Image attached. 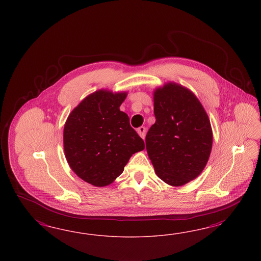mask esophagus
I'll use <instances>...</instances> for the list:
<instances>
[{"label": "esophagus", "mask_w": 261, "mask_h": 261, "mask_svg": "<svg viewBox=\"0 0 261 261\" xmlns=\"http://www.w3.org/2000/svg\"><path fill=\"white\" fill-rule=\"evenodd\" d=\"M137 131H138V134L141 136V138L144 139V137H145V128L143 126L140 127V128H138Z\"/></svg>", "instance_id": "esophagus-1"}]
</instances>
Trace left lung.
<instances>
[{"label": "left lung", "instance_id": "1", "mask_svg": "<svg viewBox=\"0 0 261 261\" xmlns=\"http://www.w3.org/2000/svg\"><path fill=\"white\" fill-rule=\"evenodd\" d=\"M156 122L145 137L155 172L164 182L180 187L203 171L213 146L208 117L190 90L167 83L154 93Z\"/></svg>", "mask_w": 261, "mask_h": 261}]
</instances>
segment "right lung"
<instances>
[{"mask_svg":"<svg viewBox=\"0 0 261 261\" xmlns=\"http://www.w3.org/2000/svg\"><path fill=\"white\" fill-rule=\"evenodd\" d=\"M126 93L99 90L71 111L64 127V150L72 171L95 187H105L123 172L144 142L119 110Z\"/></svg>","mask_w":261,"mask_h":261,"instance_id":"1","label":"right lung"}]
</instances>
